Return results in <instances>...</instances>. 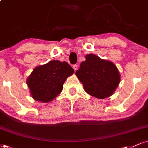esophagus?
<instances>
[{"label": "esophagus", "mask_w": 148, "mask_h": 148, "mask_svg": "<svg viewBox=\"0 0 148 148\" xmlns=\"http://www.w3.org/2000/svg\"><path fill=\"white\" fill-rule=\"evenodd\" d=\"M77 66H78L77 64H74L73 66V69H74L75 71H77Z\"/></svg>", "instance_id": "esophagus-1"}]
</instances>
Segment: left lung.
Wrapping results in <instances>:
<instances>
[{
    "label": "left lung",
    "instance_id": "obj_1",
    "mask_svg": "<svg viewBox=\"0 0 148 148\" xmlns=\"http://www.w3.org/2000/svg\"><path fill=\"white\" fill-rule=\"evenodd\" d=\"M75 75L84 90L98 99H105L114 93L121 80V75L114 63L95 55L86 56Z\"/></svg>",
    "mask_w": 148,
    "mask_h": 148
}]
</instances>
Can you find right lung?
<instances>
[{"mask_svg": "<svg viewBox=\"0 0 148 148\" xmlns=\"http://www.w3.org/2000/svg\"><path fill=\"white\" fill-rule=\"evenodd\" d=\"M73 73L68 63L59 60L36 67L27 79L32 97L42 103L51 101L62 92L66 79Z\"/></svg>", "mask_w": 148, "mask_h": 148, "instance_id": "right-lung-1", "label": "right lung"}]
</instances>
